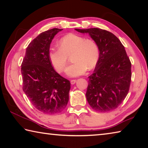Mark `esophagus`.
<instances>
[{"label":"esophagus","instance_id":"esophagus-1","mask_svg":"<svg viewBox=\"0 0 148 148\" xmlns=\"http://www.w3.org/2000/svg\"><path fill=\"white\" fill-rule=\"evenodd\" d=\"M76 82H77L76 79H72V80H71V84L72 85H74V84H76Z\"/></svg>","mask_w":148,"mask_h":148}]
</instances>
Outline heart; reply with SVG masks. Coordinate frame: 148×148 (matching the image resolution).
Returning a JSON list of instances; mask_svg holds the SVG:
<instances>
[{"label": "heart", "instance_id": "heart-1", "mask_svg": "<svg viewBox=\"0 0 148 148\" xmlns=\"http://www.w3.org/2000/svg\"><path fill=\"white\" fill-rule=\"evenodd\" d=\"M59 47H51L49 59L51 64L59 72H62L69 57L74 63L66 70L69 77H77L86 73L87 69H92L99 61L100 51L98 45L93 40L78 34H69L60 40Z\"/></svg>", "mask_w": 148, "mask_h": 148}]
</instances>
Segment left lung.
I'll return each mask as SVG.
<instances>
[{
  "instance_id": "8db88e82",
  "label": "left lung",
  "mask_w": 148,
  "mask_h": 148,
  "mask_svg": "<svg viewBox=\"0 0 148 148\" xmlns=\"http://www.w3.org/2000/svg\"><path fill=\"white\" fill-rule=\"evenodd\" d=\"M88 33L99 47V59L89 77L86 99L92 109L101 112L117 108L128 94L131 63L123 45L114 34L99 28L75 29Z\"/></svg>"
}]
</instances>
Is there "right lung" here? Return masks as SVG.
Returning a JSON list of instances; mask_svg holds the SVG:
<instances>
[{"instance_id":"1","label":"right lung","mask_w":148,"mask_h":148,"mask_svg":"<svg viewBox=\"0 0 148 148\" xmlns=\"http://www.w3.org/2000/svg\"><path fill=\"white\" fill-rule=\"evenodd\" d=\"M62 30L40 34L27 47L21 64L24 92L37 110L47 114L61 112L69 100L71 83L55 71L48 56L52 40Z\"/></svg>"}]
</instances>
